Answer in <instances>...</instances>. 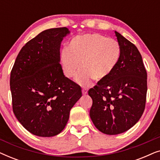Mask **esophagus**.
<instances>
[{
	"label": "esophagus",
	"mask_w": 160,
	"mask_h": 160,
	"mask_svg": "<svg viewBox=\"0 0 160 160\" xmlns=\"http://www.w3.org/2000/svg\"><path fill=\"white\" fill-rule=\"evenodd\" d=\"M87 93V89H82V94L83 95H86Z\"/></svg>",
	"instance_id": "obj_1"
}]
</instances>
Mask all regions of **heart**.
Returning a JSON list of instances; mask_svg holds the SVG:
<instances>
[{
	"instance_id": "obj_1",
	"label": "heart",
	"mask_w": 160,
	"mask_h": 160,
	"mask_svg": "<svg viewBox=\"0 0 160 160\" xmlns=\"http://www.w3.org/2000/svg\"><path fill=\"white\" fill-rule=\"evenodd\" d=\"M120 55L121 48L117 41L100 33H90L72 39L68 49L61 52L60 61L63 73L70 79L76 77L82 67L76 82L87 86L93 78L99 82L108 78Z\"/></svg>"
}]
</instances>
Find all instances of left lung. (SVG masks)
<instances>
[{
    "instance_id": "8db88e82",
    "label": "left lung",
    "mask_w": 160,
    "mask_h": 160,
    "mask_svg": "<svg viewBox=\"0 0 160 160\" xmlns=\"http://www.w3.org/2000/svg\"><path fill=\"white\" fill-rule=\"evenodd\" d=\"M121 55L106 79L88 91L92 99L89 116L96 128L107 135L128 130L138 122L146 106L147 73L137 47L115 31Z\"/></svg>"
}]
</instances>
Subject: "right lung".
Here are the masks:
<instances>
[{
    "instance_id": "add662e5",
    "label": "right lung",
    "mask_w": 160,
    "mask_h": 160,
    "mask_svg": "<svg viewBox=\"0 0 160 160\" xmlns=\"http://www.w3.org/2000/svg\"><path fill=\"white\" fill-rule=\"evenodd\" d=\"M69 32L67 28L41 32L22 48L11 71L13 111L35 135L52 137L62 132L82 95L59 62L61 41Z\"/></svg>"
}]
</instances>
